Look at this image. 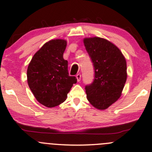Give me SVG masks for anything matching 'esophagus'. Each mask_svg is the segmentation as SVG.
Here are the masks:
<instances>
[{
  "mask_svg": "<svg viewBox=\"0 0 152 152\" xmlns=\"http://www.w3.org/2000/svg\"><path fill=\"white\" fill-rule=\"evenodd\" d=\"M76 78H77L78 82H79L80 80V78H81V75H80V74H78L76 76Z\"/></svg>",
  "mask_w": 152,
  "mask_h": 152,
  "instance_id": "esophagus-1",
  "label": "esophagus"
}]
</instances>
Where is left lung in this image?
<instances>
[{"label":"left lung","instance_id":"1","mask_svg":"<svg viewBox=\"0 0 152 152\" xmlns=\"http://www.w3.org/2000/svg\"><path fill=\"white\" fill-rule=\"evenodd\" d=\"M95 67V80L86 87L87 99L95 108L104 110L120 98L127 79L124 55L116 45L105 38L83 39Z\"/></svg>","mask_w":152,"mask_h":152}]
</instances>
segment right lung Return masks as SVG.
<instances>
[{
	"label": "right lung",
	"mask_w": 152,
	"mask_h": 152,
	"mask_svg": "<svg viewBox=\"0 0 152 152\" xmlns=\"http://www.w3.org/2000/svg\"><path fill=\"white\" fill-rule=\"evenodd\" d=\"M67 41L53 39L45 43L32 57L27 68V83L38 102L52 108L66 100L77 82L70 76L68 62L63 58Z\"/></svg>",
	"instance_id": "right-lung-1"
}]
</instances>
